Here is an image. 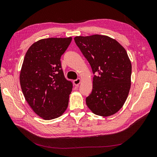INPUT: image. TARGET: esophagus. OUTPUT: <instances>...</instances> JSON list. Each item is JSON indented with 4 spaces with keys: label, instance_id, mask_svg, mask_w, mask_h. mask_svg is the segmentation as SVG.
Instances as JSON below:
<instances>
[{
    "label": "esophagus",
    "instance_id": "1",
    "mask_svg": "<svg viewBox=\"0 0 157 157\" xmlns=\"http://www.w3.org/2000/svg\"><path fill=\"white\" fill-rule=\"evenodd\" d=\"M81 81H82V79H81V78H78V79H75V80H74V84L75 86H78L79 84L81 83Z\"/></svg>",
    "mask_w": 157,
    "mask_h": 157
}]
</instances>
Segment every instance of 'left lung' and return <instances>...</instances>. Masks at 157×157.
<instances>
[{"label":"left lung","mask_w":157,"mask_h":157,"mask_svg":"<svg viewBox=\"0 0 157 157\" xmlns=\"http://www.w3.org/2000/svg\"><path fill=\"white\" fill-rule=\"evenodd\" d=\"M74 40L94 74L87 107L102 117L116 113L125 102L131 85V62L125 49L104 35L79 36Z\"/></svg>","instance_id":"left-lung-1"}]
</instances>
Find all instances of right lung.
I'll return each instance as SVG.
<instances>
[{
	"label": "right lung",
	"mask_w": 157,
	"mask_h": 157,
	"mask_svg": "<svg viewBox=\"0 0 157 157\" xmlns=\"http://www.w3.org/2000/svg\"><path fill=\"white\" fill-rule=\"evenodd\" d=\"M72 38H49L34 42L26 52L20 74L26 101L45 120L61 116L66 110L72 83L64 77L62 55Z\"/></svg>",
	"instance_id": "obj_1"
}]
</instances>
